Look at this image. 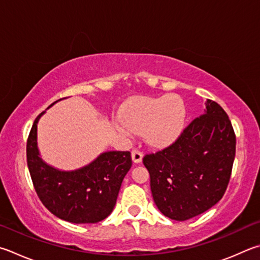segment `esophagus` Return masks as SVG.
<instances>
[{
	"mask_svg": "<svg viewBox=\"0 0 260 260\" xmlns=\"http://www.w3.org/2000/svg\"><path fill=\"white\" fill-rule=\"evenodd\" d=\"M142 158H143V153L141 152L139 149H133L132 150V159H133L134 162H141L142 161Z\"/></svg>",
	"mask_w": 260,
	"mask_h": 260,
	"instance_id": "34e87169",
	"label": "esophagus"
}]
</instances>
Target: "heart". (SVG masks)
Segmentation results:
<instances>
[{"label":"heart","mask_w":260,"mask_h":260,"mask_svg":"<svg viewBox=\"0 0 260 260\" xmlns=\"http://www.w3.org/2000/svg\"><path fill=\"white\" fill-rule=\"evenodd\" d=\"M122 119L117 128L126 136L134 132L144 133L153 145H166L181 133L185 119V108L181 99L173 95L142 98L129 103L122 110Z\"/></svg>","instance_id":"1"}]
</instances>
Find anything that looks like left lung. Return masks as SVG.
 <instances>
[{
    "instance_id": "1",
    "label": "left lung",
    "mask_w": 260,
    "mask_h": 260,
    "mask_svg": "<svg viewBox=\"0 0 260 260\" xmlns=\"http://www.w3.org/2000/svg\"><path fill=\"white\" fill-rule=\"evenodd\" d=\"M235 144L228 114L208 99L205 114L194 118L171 145L143 157L158 209L183 221L215 206L229 185Z\"/></svg>"
}]
</instances>
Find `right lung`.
<instances>
[{"mask_svg":"<svg viewBox=\"0 0 260 260\" xmlns=\"http://www.w3.org/2000/svg\"><path fill=\"white\" fill-rule=\"evenodd\" d=\"M44 112L36 117L31 126L26 150L28 169L37 196L60 219L75 224L103 220L116 205L122 179L132 166L131 153L109 151L78 171H56L43 162L36 146L37 121Z\"/></svg>","mask_w":260,"mask_h":260,"instance_id":"obj_1","label":"right lung"}]
</instances>
